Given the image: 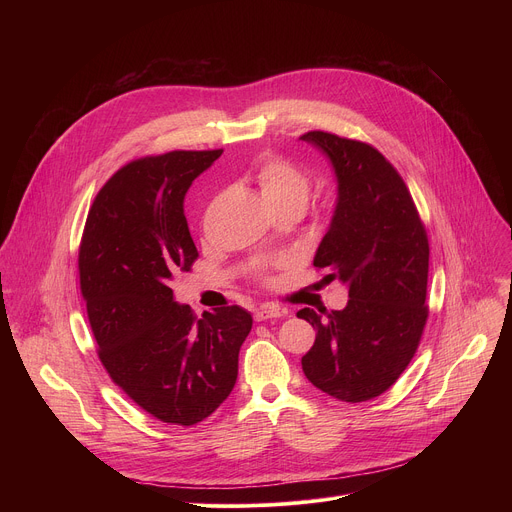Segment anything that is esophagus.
<instances>
[{"mask_svg": "<svg viewBox=\"0 0 512 512\" xmlns=\"http://www.w3.org/2000/svg\"><path fill=\"white\" fill-rule=\"evenodd\" d=\"M281 316H285V310H281L279 306H271V304L259 306V308L255 310V320H257V322L271 320V318H281Z\"/></svg>", "mask_w": 512, "mask_h": 512, "instance_id": "1", "label": "esophagus"}]
</instances>
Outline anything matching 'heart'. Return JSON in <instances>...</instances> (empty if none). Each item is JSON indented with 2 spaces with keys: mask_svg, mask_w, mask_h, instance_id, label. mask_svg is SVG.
Segmentation results:
<instances>
[{
  "mask_svg": "<svg viewBox=\"0 0 512 512\" xmlns=\"http://www.w3.org/2000/svg\"><path fill=\"white\" fill-rule=\"evenodd\" d=\"M255 178L263 194V200L269 206L300 204L306 208L312 182L308 172H304L296 164L277 156H265L257 164Z\"/></svg>",
  "mask_w": 512,
  "mask_h": 512,
  "instance_id": "obj_1",
  "label": "heart"
}]
</instances>
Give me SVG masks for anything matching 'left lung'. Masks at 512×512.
<instances>
[{"label": "left lung", "mask_w": 512, "mask_h": 512, "mask_svg": "<svg viewBox=\"0 0 512 512\" xmlns=\"http://www.w3.org/2000/svg\"><path fill=\"white\" fill-rule=\"evenodd\" d=\"M332 164L336 206L314 255L326 279L348 287L342 310L298 312L316 330L302 356L308 381L346 403L385 393L411 362L427 320L429 243L413 198L373 145L310 131Z\"/></svg>", "instance_id": "1"}]
</instances>
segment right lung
<instances>
[{
	"label": "right lung",
	"instance_id": "1",
	"mask_svg": "<svg viewBox=\"0 0 512 512\" xmlns=\"http://www.w3.org/2000/svg\"><path fill=\"white\" fill-rule=\"evenodd\" d=\"M223 150L170 152L121 168L99 190L79 251L99 358L115 385L156 419L194 425L231 395L253 318L241 306L178 304L170 281L198 257L184 216L192 182Z\"/></svg>",
	"mask_w": 512,
	"mask_h": 512
}]
</instances>
